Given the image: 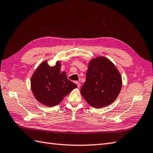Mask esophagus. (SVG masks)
I'll return each mask as SVG.
<instances>
[{
  "mask_svg": "<svg viewBox=\"0 0 153 153\" xmlns=\"http://www.w3.org/2000/svg\"><path fill=\"white\" fill-rule=\"evenodd\" d=\"M76 85H77V87H80V86H81V83H80L79 82H76Z\"/></svg>",
  "mask_w": 153,
  "mask_h": 153,
  "instance_id": "34e87169",
  "label": "esophagus"
}]
</instances>
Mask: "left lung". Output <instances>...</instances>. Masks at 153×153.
<instances>
[{
  "label": "left lung",
  "instance_id": "1",
  "mask_svg": "<svg viewBox=\"0 0 153 153\" xmlns=\"http://www.w3.org/2000/svg\"><path fill=\"white\" fill-rule=\"evenodd\" d=\"M122 84L121 76L114 64L105 57H99L89 62L81 93L91 106L102 108L114 101Z\"/></svg>",
  "mask_w": 153,
  "mask_h": 153
}]
</instances>
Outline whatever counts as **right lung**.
<instances>
[{"mask_svg": "<svg viewBox=\"0 0 153 153\" xmlns=\"http://www.w3.org/2000/svg\"><path fill=\"white\" fill-rule=\"evenodd\" d=\"M61 64L57 62L49 66L42 63L31 77V89L39 102L48 106L59 104L64 97L77 87L76 83L67 78L66 72H60Z\"/></svg>", "mask_w": 153, "mask_h": 153, "instance_id": "obj_1", "label": "right lung"}]
</instances>
